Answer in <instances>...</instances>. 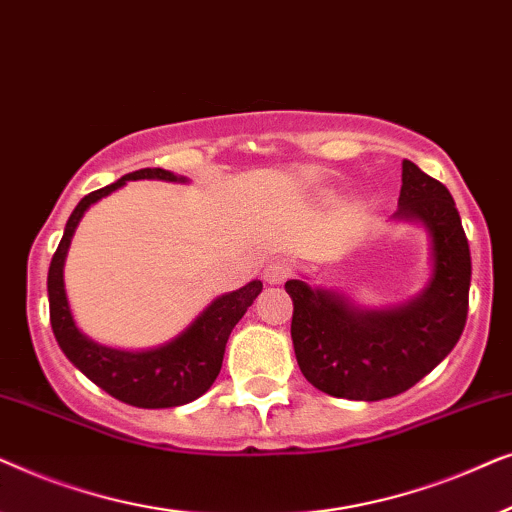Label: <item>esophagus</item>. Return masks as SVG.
Returning a JSON list of instances; mask_svg holds the SVG:
<instances>
[{"label": "esophagus", "instance_id": "esophagus-1", "mask_svg": "<svg viewBox=\"0 0 512 512\" xmlns=\"http://www.w3.org/2000/svg\"><path fill=\"white\" fill-rule=\"evenodd\" d=\"M293 275V265L289 261H284V258H275V261H270L265 265V282L268 284H284L286 279Z\"/></svg>", "mask_w": 512, "mask_h": 512}]
</instances>
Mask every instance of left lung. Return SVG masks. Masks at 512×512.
Returning a JSON list of instances; mask_svg holds the SVG:
<instances>
[{
  "instance_id": "1",
  "label": "left lung",
  "mask_w": 512,
  "mask_h": 512,
  "mask_svg": "<svg viewBox=\"0 0 512 512\" xmlns=\"http://www.w3.org/2000/svg\"><path fill=\"white\" fill-rule=\"evenodd\" d=\"M394 216L419 221L431 235L433 272L417 298L389 310H361L303 279L284 284L293 300L298 366L328 396L382 401L403 394L452 352L466 326L471 249L450 191L403 160Z\"/></svg>"
}]
</instances>
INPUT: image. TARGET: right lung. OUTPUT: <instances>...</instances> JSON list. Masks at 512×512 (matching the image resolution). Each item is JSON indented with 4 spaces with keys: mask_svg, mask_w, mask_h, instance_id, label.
I'll return each instance as SVG.
<instances>
[{
    "mask_svg": "<svg viewBox=\"0 0 512 512\" xmlns=\"http://www.w3.org/2000/svg\"><path fill=\"white\" fill-rule=\"evenodd\" d=\"M137 179L186 181L177 174L160 170V167H144V170L125 174L100 191L88 193L76 205L65 226V235H62L53 254L51 268H48L51 326L55 340H58L67 359L107 394L128 405H135V408H177V405L195 401L212 387L221 370L230 331L244 317V312L254 303L258 293L263 291V284L254 279L242 289L219 296L179 338L158 349H149V352L111 349L97 345L88 335H83L74 324L72 310L67 303L65 279H62L69 242H72L74 230L90 205H95L104 195L114 193L125 181Z\"/></svg>",
    "mask_w": 512,
    "mask_h": 512,
    "instance_id": "right-lung-1",
    "label": "right lung"
}]
</instances>
